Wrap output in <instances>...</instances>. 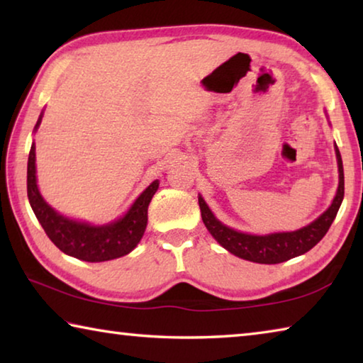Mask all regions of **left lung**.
I'll return each instance as SVG.
<instances>
[{
  "label": "left lung",
  "instance_id": "8db88e82",
  "mask_svg": "<svg viewBox=\"0 0 363 363\" xmlns=\"http://www.w3.org/2000/svg\"><path fill=\"white\" fill-rule=\"evenodd\" d=\"M336 160H337V173H340V184L333 201L327 211L320 214L314 223L293 232H275L267 235H251V233L233 230L230 227L216 219L213 211L208 208L205 200L199 195V205L201 211V219L206 229L210 230L220 247H224L232 255L242 259L259 264H279L291 259V257L301 256L314 248L322 240L325 233L328 232L331 223H333L337 210L344 199V171L341 153L335 144Z\"/></svg>",
  "mask_w": 363,
  "mask_h": 363
}]
</instances>
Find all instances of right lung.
<instances>
[{"instance_id":"obj_1","label":"right lung","mask_w":363,"mask_h":363,"mask_svg":"<svg viewBox=\"0 0 363 363\" xmlns=\"http://www.w3.org/2000/svg\"><path fill=\"white\" fill-rule=\"evenodd\" d=\"M43 113L35 125V131L40 128ZM158 181H153L130 210L120 219L104 225H91L89 223L69 219L59 214L43 199L36 186L35 167V143L28 153L27 164V195L30 206L40 220L46 235L65 255L86 262H102L121 257L138 247L147 227V210L152 196L158 189Z\"/></svg>"}]
</instances>
